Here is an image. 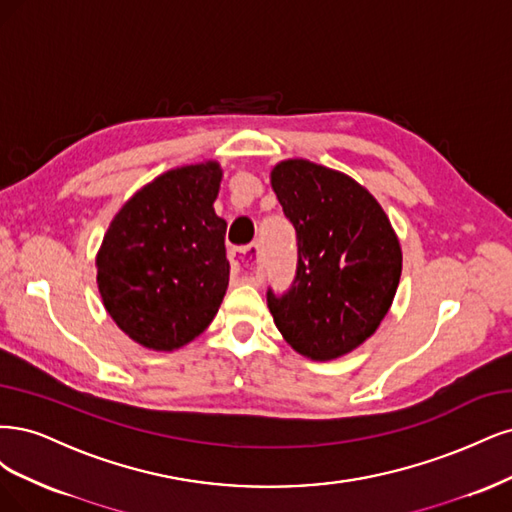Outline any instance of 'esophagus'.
Returning <instances> with one entry per match:
<instances>
[{"label": "esophagus", "mask_w": 512, "mask_h": 512, "mask_svg": "<svg viewBox=\"0 0 512 512\" xmlns=\"http://www.w3.org/2000/svg\"><path fill=\"white\" fill-rule=\"evenodd\" d=\"M229 261L234 270L242 276L244 283H257L261 274V259H259V244L251 242L246 246H236L229 251Z\"/></svg>", "instance_id": "esophagus-1"}]
</instances>
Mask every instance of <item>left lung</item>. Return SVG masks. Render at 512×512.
Masks as SVG:
<instances>
[{
    "instance_id": "1",
    "label": "left lung",
    "mask_w": 512,
    "mask_h": 512,
    "mask_svg": "<svg viewBox=\"0 0 512 512\" xmlns=\"http://www.w3.org/2000/svg\"><path fill=\"white\" fill-rule=\"evenodd\" d=\"M272 189L298 236V270L283 295L268 289L278 332L300 355L355 351L398 291L402 249L385 210L351 176L306 159L280 161Z\"/></svg>"
}]
</instances>
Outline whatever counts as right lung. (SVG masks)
I'll return each mask as SVG.
<instances>
[{"mask_svg": "<svg viewBox=\"0 0 512 512\" xmlns=\"http://www.w3.org/2000/svg\"><path fill=\"white\" fill-rule=\"evenodd\" d=\"M217 161L144 185L114 214L97 253V287L112 321L138 344L176 351L212 323L229 285L227 223L217 217Z\"/></svg>", "mask_w": 512, "mask_h": 512, "instance_id": "right-lung-1", "label": "right lung"}]
</instances>
